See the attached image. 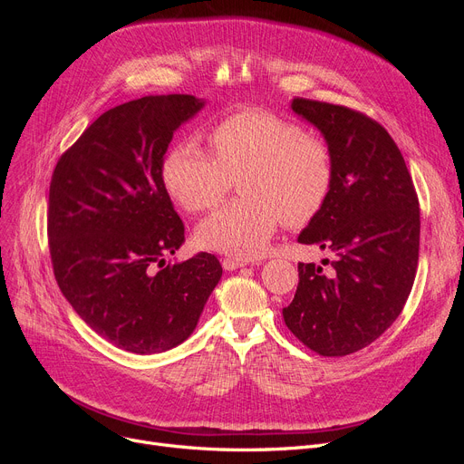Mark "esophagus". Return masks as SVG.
<instances>
[{
  "instance_id": "obj_1",
  "label": "esophagus",
  "mask_w": 464,
  "mask_h": 464,
  "mask_svg": "<svg viewBox=\"0 0 464 464\" xmlns=\"http://www.w3.org/2000/svg\"><path fill=\"white\" fill-rule=\"evenodd\" d=\"M248 263L242 261V259H235V257H226L222 261V266L226 271H235V269H240V266H246Z\"/></svg>"
}]
</instances>
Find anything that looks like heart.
Instances as JSON below:
<instances>
[{"label":"heart","mask_w":464,"mask_h":464,"mask_svg":"<svg viewBox=\"0 0 464 464\" xmlns=\"http://www.w3.org/2000/svg\"><path fill=\"white\" fill-rule=\"evenodd\" d=\"M212 152L182 140L161 165L163 184L184 210L203 212L226 198L240 179L245 199L214 212L198 227L203 248L256 257L269 246L280 219L301 227L325 207L334 163L329 146L285 118L263 111L226 116L208 131Z\"/></svg>","instance_id":"heart-1"}]
</instances>
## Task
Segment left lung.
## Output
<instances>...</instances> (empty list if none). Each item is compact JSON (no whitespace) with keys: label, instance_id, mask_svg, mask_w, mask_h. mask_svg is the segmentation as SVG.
<instances>
[{"label":"left lung","instance_id":"8db88e82","mask_svg":"<svg viewBox=\"0 0 464 464\" xmlns=\"http://www.w3.org/2000/svg\"><path fill=\"white\" fill-rule=\"evenodd\" d=\"M291 111L320 130L334 163L329 199L297 240L333 259L329 271L299 263L295 297L282 314L312 352L343 357L374 343L404 308L420 259V201L399 146L378 121L303 97Z\"/></svg>","mask_w":464,"mask_h":464}]
</instances>
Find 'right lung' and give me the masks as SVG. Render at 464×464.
I'll use <instances>...</instances> for the list:
<instances>
[{"label":"right lung","mask_w":464,"mask_h":464,"mask_svg":"<svg viewBox=\"0 0 464 464\" xmlns=\"http://www.w3.org/2000/svg\"><path fill=\"white\" fill-rule=\"evenodd\" d=\"M205 107L186 93L146 95L97 118L58 160L48 245L63 297L116 348L139 355L182 344L222 278L216 256L167 263L184 224L163 184L173 133Z\"/></svg>","instance_id":"obj_1"}]
</instances>
